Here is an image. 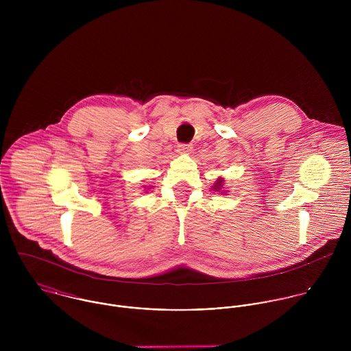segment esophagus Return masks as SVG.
<instances>
[{"label": "esophagus", "instance_id": "1", "mask_svg": "<svg viewBox=\"0 0 351 351\" xmlns=\"http://www.w3.org/2000/svg\"><path fill=\"white\" fill-rule=\"evenodd\" d=\"M177 151L181 152V154H188V152L192 151V146L188 145V143H181V145L177 146Z\"/></svg>", "mask_w": 351, "mask_h": 351}]
</instances>
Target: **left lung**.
I'll return each instance as SVG.
<instances>
[{
  "instance_id": "1",
  "label": "left lung",
  "mask_w": 351,
  "mask_h": 351,
  "mask_svg": "<svg viewBox=\"0 0 351 351\" xmlns=\"http://www.w3.org/2000/svg\"><path fill=\"white\" fill-rule=\"evenodd\" d=\"M221 182H223V180H217V182L215 185V191H219L221 188Z\"/></svg>"
}]
</instances>
